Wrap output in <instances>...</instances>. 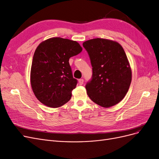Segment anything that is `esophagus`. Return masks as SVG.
Here are the masks:
<instances>
[{
    "mask_svg": "<svg viewBox=\"0 0 159 159\" xmlns=\"http://www.w3.org/2000/svg\"><path fill=\"white\" fill-rule=\"evenodd\" d=\"M79 84L80 85H83L84 84V80L83 79H80L79 80Z\"/></svg>",
    "mask_w": 159,
    "mask_h": 159,
    "instance_id": "obj_1",
    "label": "esophagus"
}]
</instances>
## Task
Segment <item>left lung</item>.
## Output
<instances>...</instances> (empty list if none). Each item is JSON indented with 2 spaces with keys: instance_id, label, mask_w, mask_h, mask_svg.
<instances>
[{
  "instance_id": "left-lung-1",
  "label": "left lung",
  "mask_w": 159,
  "mask_h": 159,
  "mask_svg": "<svg viewBox=\"0 0 159 159\" xmlns=\"http://www.w3.org/2000/svg\"><path fill=\"white\" fill-rule=\"evenodd\" d=\"M92 66V77L85 85L89 98L109 107L124 98L131 82V70L122 46L112 40L95 38L83 43Z\"/></svg>"
}]
</instances>
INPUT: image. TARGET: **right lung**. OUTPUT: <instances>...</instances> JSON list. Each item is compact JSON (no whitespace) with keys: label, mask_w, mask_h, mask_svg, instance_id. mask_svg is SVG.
I'll return each mask as SVG.
<instances>
[{"label":"right lung","mask_w":159,"mask_h":159,"mask_svg":"<svg viewBox=\"0 0 159 159\" xmlns=\"http://www.w3.org/2000/svg\"><path fill=\"white\" fill-rule=\"evenodd\" d=\"M82 51L78 42L61 38L42 42L34 54L30 73L33 92L48 107H59L70 101L78 84L69 60Z\"/></svg>","instance_id":"obj_1"}]
</instances>
